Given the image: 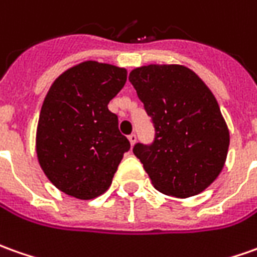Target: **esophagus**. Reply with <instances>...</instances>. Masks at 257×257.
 Returning <instances> with one entry per match:
<instances>
[{"label": "esophagus", "mask_w": 257, "mask_h": 257, "mask_svg": "<svg viewBox=\"0 0 257 257\" xmlns=\"http://www.w3.org/2000/svg\"><path fill=\"white\" fill-rule=\"evenodd\" d=\"M128 139H129V143H131V145L134 146V145H135V142H136V135H135V134H131V135L128 136Z\"/></svg>", "instance_id": "obj_1"}]
</instances>
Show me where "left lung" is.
Here are the masks:
<instances>
[{
    "mask_svg": "<svg viewBox=\"0 0 257 257\" xmlns=\"http://www.w3.org/2000/svg\"><path fill=\"white\" fill-rule=\"evenodd\" d=\"M129 81L156 132L152 145L134 146L152 184L177 198L200 194L219 176L229 148V131L214 94L180 64L138 67Z\"/></svg>",
    "mask_w": 257,
    "mask_h": 257,
    "instance_id": "1",
    "label": "left lung"
}]
</instances>
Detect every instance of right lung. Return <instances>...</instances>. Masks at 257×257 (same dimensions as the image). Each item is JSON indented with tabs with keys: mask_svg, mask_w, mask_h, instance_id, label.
<instances>
[{
	"mask_svg": "<svg viewBox=\"0 0 257 257\" xmlns=\"http://www.w3.org/2000/svg\"><path fill=\"white\" fill-rule=\"evenodd\" d=\"M126 70L88 60L66 70L49 88L36 129V155L56 187L78 200L104 194L131 143L108 109Z\"/></svg>",
	"mask_w": 257,
	"mask_h": 257,
	"instance_id": "right-lung-1",
	"label": "right lung"
}]
</instances>
